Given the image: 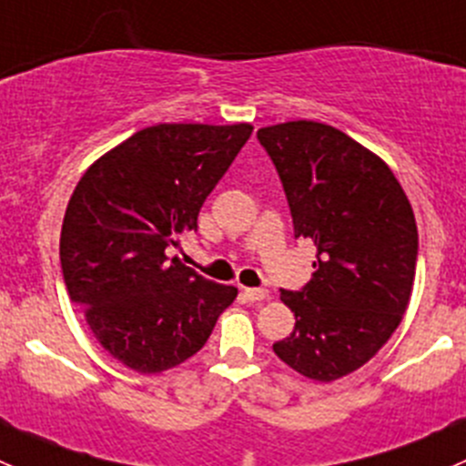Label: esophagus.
Returning <instances> with one entry per match:
<instances>
[{
  "label": "esophagus",
  "instance_id": "34e87169",
  "mask_svg": "<svg viewBox=\"0 0 466 466\" xmlns=\"http://www.w3.org/2000/svg\"><path fill=\"white\" fill-rule=\"evenodd\" d=\"M243 295H246L250 302H261V299L268 298V290L266 289H243Z\"/></svg>",
  "mask_w": 466,
  "mask_h": 466
}]
</instances>
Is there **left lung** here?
<instances>
[{
	"instance_id": "obj_1",
	"label": "left lung",
	"mask_w": 466,
	"mask_h": 466,
	"mask_svg": "<svg viewBox=\"0 0 466 466\" xmlns=\"http://www.w3.org/2000/svg\"><path fill=\"white\" fill-rule=\"evenodd\" d=\"M279 173L295 238L316 243L311 281L281 290L295 329L272 350L295 372L336 380L388 342L410 302L417 268L412 207L388 164L318 121L261 128Z\"/></svg>"
}]
</instances>
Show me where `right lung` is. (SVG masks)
<instances>
[{"label": "right lung", "mask_w": 466, "mask_h": 466, "mask_svg": "<svg viewBox=\"0 0 466 466\" xmlns=\"http://www.w3.org/2000/svg\"><path fill=\"white\" fill-rule=\"evenodd\" d=\"M250 135V124L150 126L98 157L74 189L60 232L65 286L126 368L157 374L185 363L237 298L167 248L198 229L200 207Z\"/></svg>", "instance_id": "add662e5"}]
</instances>
